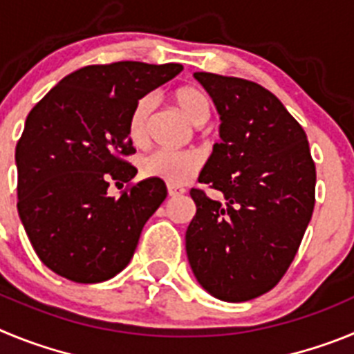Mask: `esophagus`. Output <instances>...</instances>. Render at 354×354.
I'll return each instance as SVG.
<instances>
[{
    "mask_svg": "<svg viewBox=\"0 0 354 354\" xmlns=\"http://www.w3.org/2000/svg\"><path fill=\"white\" fill-rule=\"evenodd\" d=\"M184 193H186V189L183 186H171V184H168V195L170 196H179L184 195Z\"/></svg>",
    "mask_w": 354,
    "mask_h": 354,
    "instance_id": "esophagus-1",
    "label": "esophagus"
}]
</instances>
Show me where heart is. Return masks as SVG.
<instances>
[{"mask_svg": "<svg viewBox=\"0 0 354 354\" xmlns=\"http://www.w3.org/2000/svg\"><path fill=\"white\" fill-rule=\"evenodd\" d=\"M174 99L195 126H202L209 118V97L198 86H180L174 92ZM154 101L143 97L136 102L127 124V134L134 145H145L149 138V117ZM202 167V158L195 150L159 149L142 161V174L149 179H158L171 186H184L196 175Z\"/></svg>", "mask_w": 354, "mask_h": 354, "instance_id": "heart-1", "label": "heart"}]
</instances>
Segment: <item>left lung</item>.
Here are the masks:
<instances>
[{
    "label": "left lung",
    "mask_w": 354,
    "mask_h": 354,
    "mask_svg": "<svg viewBox=\"0 0 354 354\" xmlns=\"http://www.w3.org/2000/svg\"><path fill=\"white\" fill-rule=\"evenodd\" d=\"M220 113V143L193 187L186 230L198 283L221 301H248L273 289L298 252L315 204V165L306 134L270 90L241 77L195 72Z\"/></svg>",
    "instance_id": "left-lung-1"
}]
</instances>
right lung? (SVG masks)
Here are the masks:
<instances>
[{
	"mask_svg": "<svg viewBox=\"0 0 354 354\" xmlns=\"http://www.w3.org/2000/svg\"><path fill=\"white\" fill-rule=\"evenodd\" d=\"M183 71L179 64L115 62L65 76L35 104L15 147L17 211L31 246L56 274L104 282L133 259L143 225L167 198L162 180L109 183L136 168L127 124L136 102Z\"/></svg>",
	"mask_w": 354,
	"mask_h": 354,
	"instance_id": "add662e5",
	"label": "right lung"
}]
</instances>
